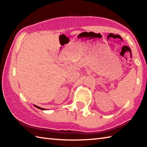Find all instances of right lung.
<instances>
[{
  "mask_svg": "<svg viewBox=\"0 0 147 147\" xmlns=\"http://www.w3.org/2000/svg\"><path fill=\"white\" fill-rule=\"evenodd\" d=\"M34 106H35V107H36V108H38V109H41V110H47V109H43V108H42V107H38V106H37V105H33Z\"/></svg>",
  "mask_w": 147,
  "mask_h": 147,
  "instance_id": "right-lung-1",
  "label": "right lung"
}]
</instances>
